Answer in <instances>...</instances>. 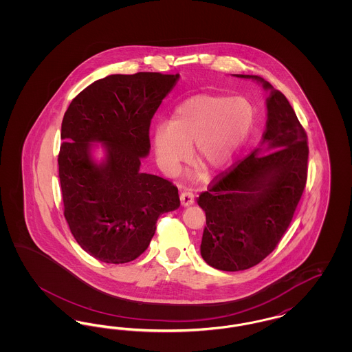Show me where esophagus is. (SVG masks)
Wrapping results in <instances>:
<instances>
[{"mask_svg":"<svg viewBox=\"0 0 352 352\" xmlns=\"http://www.w3.org/2000/svg\"><path fill=\"white\" fill-rule=\"evenodd\" d=\"M195 201L194 192L191 190H184V192H181V203L184 206H190Z\"/></svg>","mask_w":352,"mask_h":352,"instance_id":"34e87169","label":"esophagus"}]
</instances>
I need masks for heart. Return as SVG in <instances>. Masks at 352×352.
<instances>
[{
  "mask_svg": "<svg viewBox=\"0 0 352 352\" xmlns=\"http://www.w3.org/2000/svg\"><path fill=\"white\" fill-rule=\"evenodd\" d=\"M254 124V108L244 96L197 95L178 104L170 122L155 126L151 142L160 166L175 173L188 158L190 146L208 168L228 164Z\"/></svg>",
  "mask_w": 352,
  "mask_h": 352,
  "instance_id": "1",
  "label": "heart"
}]
</instances>
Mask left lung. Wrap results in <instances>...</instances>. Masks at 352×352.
Masks as SVG:
<instances>
[{
  "label": "left lung",
  "mask_w": 352,
  "mask_h": 352,
  "mask_svg": "<svg viewBox=\"0 0 352 352\" xmlns=\"http://www.w3.org/2000/svg\"><path fill=\"white\" fill-rule=\"evenodd\" d=\"M269 89L263 145L219 174L201 192L206 212L201 254L212 268L250 269L276 250L301 199L307 179V135L284 94L257 75ZM267 154L265 155V153Z\"/></svg>",
  "instance_id": "left-lung-1"
}]
</instances>
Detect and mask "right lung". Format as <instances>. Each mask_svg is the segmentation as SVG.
I'll return each mask as SVG.
<instances>
[{
  "label": "right lung",
  "instance_id": "add662e5",
  "mask_svg": "<svg viewBox=\"0 0 352 352\" xmlns=\"http://www.w3.org/2000/svg\"><path fill=\"white\" fill-rule=\"evenodd\" d=\"M179 74L137 72L96 80L71 101L58 155L65 218L78 244L108 264L146 251L158 218L179 207L177 186L140 173L151 151V118ZM101 142L106 160H91Z\"/></svg>",
  "mask_w": 352,
  "mask_h": 352
}]
</instances>
